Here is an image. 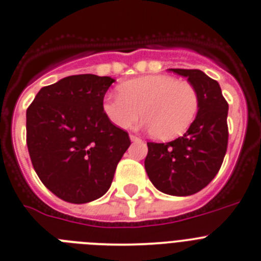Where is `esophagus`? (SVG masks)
<instances>
[{
  "instance_id": "34e87169",
  "label": "esophagus",
  "mask_w": 261,
  "mask_h": 261,
  "mask_svg": "<svg viewBox=\"0 0 261 261\" xmlns=\"http://www.w3.org/2000/svg\"><path fill=\"white\" fill-rule=\"evenodd\" d=\"M130 139H131V140H133V141H139V140H140V138H139L138 135H134V134H131Z\"/></svg>"
}]
</instances>
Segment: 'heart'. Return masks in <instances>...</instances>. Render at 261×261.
<instances>
[{
	"label": "heart",
	"mask_w": 261,
	"mask_h": 261,
	"mask_svg": "<svg viewBox=\"0 0 261 261\" xmlns=\"http://www.w3.org/2000/svg\"><path fill=\"white\" fill-rule=\"evenodd\" d=\"M103 111L121 128L135 125L143 115L153 138L172 140L186 133L198 115L199 94L189 82L146 75L122 83L120 93L108 94Z\"/></svg>",
	"instance_id": "heart-1"
}]
</instances>
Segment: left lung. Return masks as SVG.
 <instances>
[{"label":"left lung","mask_w":261,"mask_h":261,"mask_svg":"<svg viewBox=\"0 0 261 261\" xmlns=\"http://www.w3.org/2000/svg\"><path fill=\"white\" fill-rule=\"evenodd\" d=\"M169 70L187 77L198 90V115L184 136L169 143H148L144 164L159 191L189 196L203 190L223 163L228 145V103L218 82L200 70Z\"/></svg>","instance_id":"1"}]
</instances>
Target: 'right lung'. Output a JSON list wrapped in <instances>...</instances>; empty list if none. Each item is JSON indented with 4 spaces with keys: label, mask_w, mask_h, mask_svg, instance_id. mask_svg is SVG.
I'll list each match as a JSON object with an SVG mask.
<instances>
[{
    "label": "right lung",
    "mask_w": 261,
    "mask_h": 261,
    "mask_svg": "<svg viewBox=\"0 0 261 261\" xmlns=\"http://www.w3.org/2000/svg\"><path fill=\"white\" fill-rule=\"evenodd\" d=\"M115 80L72 75L43 87L27 110V145L38 177L69 203L100 198L131 141L103 111Z\"/></svg>",
    "instance_id": "1"
}]
</instances>
